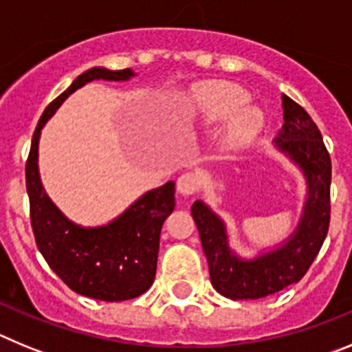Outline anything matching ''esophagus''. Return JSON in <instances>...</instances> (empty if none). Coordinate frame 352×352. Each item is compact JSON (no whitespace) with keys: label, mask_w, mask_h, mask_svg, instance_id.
Here are the masks:
<instances>
[{"label":"esophagus","mask_w":352,"mask_h":352,"mask_svg":"<svg viewBox=\"0 0 352 352\" xmlns=\"http://www.w3.org/2000/svg\"><path fill=\"white\" fill-rule=\"evenodd\" d=\"M199 186V176L194 173H185L178 178L176 183V188H178V194H182L183 197H188V195H194L197 192Z\"/></svg>","instance_id":"esophagus-1"}]
</instances>
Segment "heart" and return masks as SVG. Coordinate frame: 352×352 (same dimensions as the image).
Masks as SVG:
<instances>
[{"mask_svg":"<svg viewBox=\"0 0 352 352\" xmlns=\"http://www.w3.org/2000/svg\"><path fill=\"white\" fill-rule=\"evenodd\" d=\"M247 89L227 80H210L199 84L192 95V105L203 125L226 123L222 148L226 151L247 148L263 130L264 118L257 107L247 105Z\"/></svg>","mask_w":352,"mask_h":352,"instance_id":"obj_1","label":"heart"}]
</instances>
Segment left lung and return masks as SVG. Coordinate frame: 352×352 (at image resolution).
<instances>
[{
  "instance_id": "obj_1",
  "label": "left lung",
  "mask_w": 352,
  "mask_h": 352,
  "mask_svg": "<svg viewBox=\"0 0 352 352\" xmlns=\"http://www.w3.org/2000/svg\"><path fill=\"white\" fill-rule=\"evenodd\" d=\"M284 125L273 139L278 153L303 174L307 197L296 229L275 248L256 257H239L229 245L227 227L203 201L192 204L210 278L229 300H257L300 282L322 247L329 227L331 160L317 125L301 105L282 95Z\"/></svg>"
}]
</instances>
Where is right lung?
Returning <instances> with one entry per match:
<instances>
[{
  "instance_id": "obj_1",
  "label": "right lung",
  "mask_w": 352,
  "mask_h": 352,
  "mask_svg": "<svg viewBox=\"0 0 352 352\" xmlns=\"http://www.w3.org/2000/svg\"><path fill=\"white\" fill-rule=\"evenodd\" d=\"M132 77H135L132 68L93 67L82 72L43 111L26 162L31 227L40 254L72 291L102 301L132 300L151 287L157 273L162 226L176 204L174 182L142 194L104 226H79L65 217L43 188L38 142L45 123L72 93L91 80H129Z\"/></svg>"
}]
</instances>
